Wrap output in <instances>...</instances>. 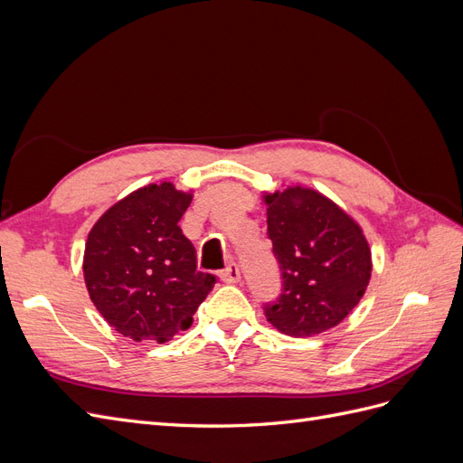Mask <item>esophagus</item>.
Here are the masks:
<instances>
[{
    "label": "esophagus",
    "instance_id": "obj_1",
    "mask_svg": "<svg viewBox=\"0 0 463 463\" xmlns=\"http://www.w3.org/2000/svg\"><path fill=\"white\" fill-rule=\"evenodd\" d=\"M241 279V272L237 269V264H230L226 270L222 272V282L226 284H237Z\"/></svg>",
    "mask_w": 463,
    "mask_h": 463
}]
</instances>
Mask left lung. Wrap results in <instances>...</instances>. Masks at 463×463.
Returning <instances> with one entry per match:
<instances>
[{
    "instance_id": "8db88e82",
    "label": "left lung",
    "mask_w": 463,
    "mask_h": 463,
    "mask_svg": "<svg viewBox=\"0 0 463 463\" xmlns=\"http://www.w3.org/2000/svg\"><path fill=\"white\" fill-rule=\"evenodd\" d=\"M262 203L284 279L278 303L264 307L266 320L293 338L338 326L361 301L373 272L363 228L313 187L262 193Z\"/></svg>"
}]
</instances>
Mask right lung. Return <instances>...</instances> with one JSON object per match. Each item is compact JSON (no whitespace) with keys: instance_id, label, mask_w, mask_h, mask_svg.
<instances>
[{"instance_id":"1","label":"right lung","mask_w":463,"mask_h":463,"mask_svg":"<svg viewBox=\"0 0 463 463\" xmlns=\"http://www.w3.org/2000/svg\"><path fill=\"white\" fill-rule=\"evenodd\" d=\"M193 201L170 181L129 193L96 220L82 257L90 301L135 342L164 344L193 325L216 284L197 272L194 247L177 226Z\"/></svg>"}]
</instances>
